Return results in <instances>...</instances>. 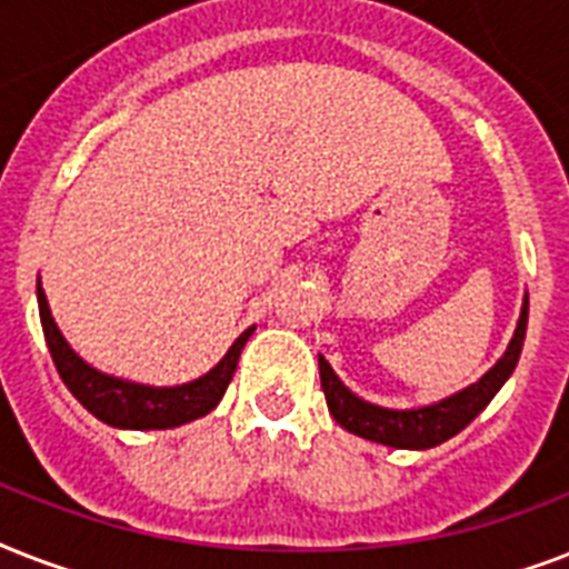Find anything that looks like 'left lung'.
<instances>
[{
    "instance_id": "8db88e82",
    "label": "left lung",
    "mask_w": 569,
    "mask_h": 569,
    "mask_svg": "<svg viewBox=\"0 0 569 569\" xmlns=\"http://www.w3.org/2000/svg\"><path fill=\"white\" fill-rule=\"evenodd\" d=\"M526 325H529V295L522 298L517 330H513L505 355L476 383H469V387L458 389V392H451V396L440 398L433 405L405 407V410L372 405V401L351 392L339 380V375L333 372V366L319 355L321 389H325V398H328V410L346 431L357 433L363 440L380 442V446H389V449H433V446H440V442L451 440L455 433L463 431L493 401L496 392L505 387V380L511 378L522 355V342H526Z\"/></svg>"
}]
</instances>
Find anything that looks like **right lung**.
<instances>
[{
    "label": "right lung",
    "instance_id": "obj_1",
    "mask_svg": "<svg viewBox=\"0 0 569 569\" xmlns=\"http://www.w3.org/2000/svg\"><path fill=\"white\" fill-rule=\"evenodd\" d=\"M38 307L49 355H52V363H56L58 375L64 380V387L73 392L76 401L88 413H93L100 422L111 425V428H123V431H164V428L194 422L209 410H214L227 387H230L232 372L239 366L241 348L250 339V333L257 330H244L232 342L230 351L221 357V363H214L200 378L189 380V383H177V387H150V383L114 378V375H106L100 369H93L91 363H84L82 357L70 348L64 333L58 330L40 280Z\"/></svg>",
    "mask_w": 569,
    "mask_h": 569
}]
</instances>
